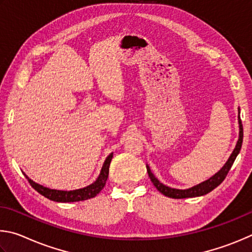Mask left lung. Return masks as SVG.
I'll list each match as a JSON object with an SVG mask.
<instances>
[{
	"label": "left lung",
	"instance_id": "obj_1",
	"mask_svg": "<svg viewBox=\"0 0 252 252\" xmlns=\"http://www.w3.org/2000/svg\"><path fill=\"white\" fill-rule=\"evenodd\" d=\"M239 114H240V109H239ZM238 122H239V139H238L236 148L233 149V152L230 155V157H229V159L227 160L226 164L223 165L222 168L220 169L217 174H215L213 177H210L208 180H206V182H204V183L197 185V186H193V187L189 188V189H184V190H183V189L170 188L168 186H166V185L161 184L159 180H158L155 177V176H154L151 168H149V166H146L149 178H151L152 183L154 184V186H155L158 189V191L161 192L162 195L169 197V198H175V199H182V198L199 197V196L207 195V193L210 192L211 190H214L216 187H218L219 185L223 182L224 178H226L227 174L229 173V170H230L233 161H235L236 157L238 156V154H239L241 146H242V139H244V128H242L240 116L238 117Z\"/></svg>",
	"mask_w": 252,
	"mask_h": 252
}]
</instances>
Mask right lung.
Returning a JSON list of instances; mask_svg holds the SVG:
<instances>
[{
    "instance_id": "1",
    "label": "right lung",
    "mask_w": 252,
    "mask_h": 252,
    "mask_svg": "<svg viewBox=\"0 0 252 252\" xmlns=\"http://www.w3.org/2000/svg\"><path fill=\"white\" fill-rule=\"evenodd\" d=\"M112 158H113V153L109 154L107 158L105 159L98 178H97L94 183L91 184L90 186L84 187L81 189H76V190L67 191V190H57V189H50L33 182V180L30 179L26 175L25 177L28 178L31 186H32L35 190H36L38 193H41L42 196L46 197L47 199L50 200L57 201V202H74V201L87 200V199H91L93 197H95L97 193H99L101 189L104 188L106 180L108 178L109 165H110V161H112Z\"/></svg>"
}]
</instances>
